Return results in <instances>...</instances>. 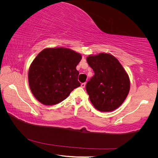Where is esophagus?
<instances>
[{"label":"esophagus","mask_w":158,"mask_h":158,"mask_svg":"<svg viewBox=\"0 0 158 158\" xmlns=\"http://www.w3.org/2000/svg\"><path fill=\"white\" fill-rule=\"evenodd\" d=\"M85 83H82V84H81V87H82V88H85Z\"/></svg>","instance_id":"1"}]
</instances>
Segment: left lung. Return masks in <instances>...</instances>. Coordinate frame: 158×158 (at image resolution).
Masks as SVG:
<instances>
[{
  "instance_id": "obj_1",
  "label": "left lung",
  "mask_w": 158,
  "mask_h": 158,
  "mask_svg": "<svg viewBox=\"0 0 158 158\" xmlns=\"http://www.w3.org/2000/svg\"><path fill=\"white\" fill-rule=\"evenodd\" d=\"M94 75L85 85L89 99L100 111L118 108L125 101L130 89V80L119 61L111 55L100 53L87 57Z\"/></svg>"
}]
</instances>
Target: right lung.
<instances>
[{
	"mask_svg": "<svg viewBox=\"0 0 158 158\" xmlns=\"http://www.w3.org/2000/svg\"><path fill=\"white\" fill-rule=\"evenodd\" d=\"M81 59L78 52L63 47L41 51L28 73L30 88L35 98L46 106L63 102L72 91L80 86L76 67Z\"/></svg>",
	"mask_w": 158,
	"mask_h": 158,
	"instance_id": "add662e5",
	"label": "right lung"
}]
</instances>
